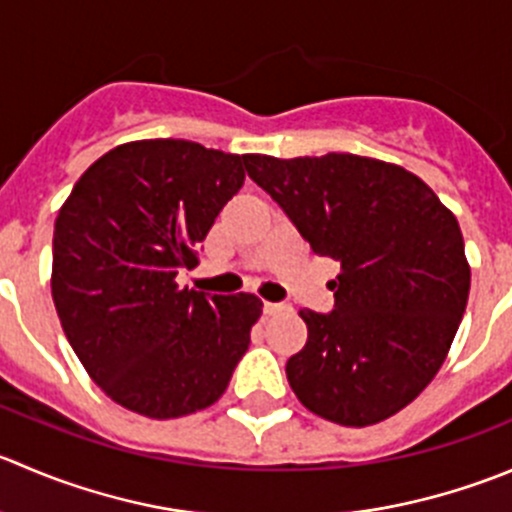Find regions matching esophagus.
<instances>
[{
  "mask_svg": "<svg viewBox=\"0 0 512 512\" xmlns=\"http://www.w3.org/2000/svg\"><path fill=\"white\" fill-rule=\"evenodd\" d=\"M262 310H265V315H277V312H282L285 307H282L280 302H265V307H262Z\"/></svg>",
  "mask_w": 512,
  "mask_h": 512,
  "instance_id": "1",
  "label": "esophagus"
}]
</instances>
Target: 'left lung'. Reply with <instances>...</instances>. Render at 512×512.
I'll use <instances>...</instances> for the list:
<instances>
[{
  "mask_svg": "<svg viewBox=\"0 0 512 512\" xmlns=\"http://www.w3.org/2000/svg\"><path fill=\"white\" fill-rule=\"evenodd\" d=\"M245 167L312 252L342 267L335 310H300L307 342L285 367L297 400L347 428L400 413L440 370L468 305L455 215L418 175L372 157L245 155Z\"/></svg>",
  "mask_w": 512,
  "mask_h": 512,
  "instance_id": "left-lung-1",
  "label": "left lung"
}]
</instances>
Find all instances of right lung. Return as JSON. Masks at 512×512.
Wrapping results in <instances>:
<instances>
[{
  "instance_id": "right-lung-1",
  "label": "right lung",
  "mask_w": 512,
  "mask_h": 512,
  "mask_svg": "<svg viewBox=\"0 0 512 512\" xmlns=\"http://www.w3.org/2000/svg\"><path fill=\"white\" fill-rule=\"evenodd\" d=\"M245 155L187 140L127 142L72 187L52 240V297L104 395L155 420L210 408L262 315L255 295L177 285L245 182Z\"/></svg>"
}]
</instances>
